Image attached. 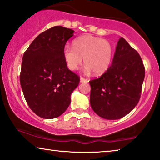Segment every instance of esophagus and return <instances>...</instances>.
<instances>
[{
    "instance_id": "34e87169",
    "label": "esophagus",
    "mask_w": 160,
    "mask_h": 160,
    "mask_svg": "<svg viewBox=\"0 0 160 160\" xmlns=\"http://www.w3.org/2000/svg\"><path fill=\"white\" fill-rule=\"evenodd\" d=\"M88 82V80L87 79V78H85L84 77H81L80 78V82L81 83H86Z\"/></svg>"
}]
</instances>
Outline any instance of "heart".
Returning <instances> with one entry per match:
<instances>
[{
  "label": "heart",
  "mask_w": 160,
  "mask_h": 160,
  "mask_svg": "<svg viewBox=\"0 0 160 160\" xmlns=\"http://www.w3.org/2000/svg\"><path fill=\"white\" fill-rule=\"evenodd\" d=\"M62 54L70 70H77L84 58L85 71L89 72L92 70L95 75H101L109 67L112 49L107 40L91 35H84L73 41L72 48L65 45Z\"/></svg>",
  "instance_id": "1"
}]
</instances>
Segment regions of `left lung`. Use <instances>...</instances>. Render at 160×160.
Masks as SVG:
<instances>
[{
	"label": "left lung",
	"mask_w": 160,
	"mask_h": 160,
	"mask_svg": "<svg viewBox=\"0 0 160 160\" xmlns=\"http://www.w3.org/2000/svg\"><path fill=\"white\" fill-rule=\"evenodd\" d=\"M144 78L140 56L121 37L110 67L100 78L90 81L93 111L107 120H118L128 115L139 102Z\"/></svg>",
	"instance_id": "8db88e82"
}]
</instances>
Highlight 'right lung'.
Instances as JSON below:
<instances>
[{
  "label": "right lung",
  "instance_id": "obj_1",
  "mask_svg": "<svg viewBox=\"0 0 160 160\" xmlns=\"http://www.w3.org/2000/svg\"><path fill=\"white\" fill-rule=\"evenodd\" d=\"M74 31L54 26L39 34L22 57L20 85L31 109L45 119L59 117L70 103L79 76L67 67L62 54Z\"/></svg>",
  "mask_w": 160,
  "mask_h": 160
}]
</instances>
